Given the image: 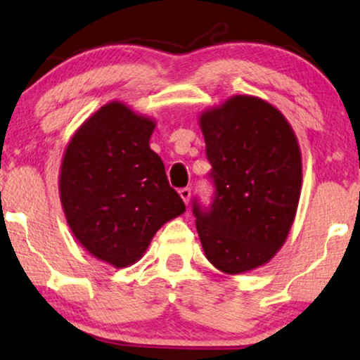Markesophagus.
Segmentation results:
<instances>
[{"label": "esophagus", "instance_id": "1", "mask_svg": "<svg viewBox=\"0 0 360 360\" xmlns=\"http://www.w3.org/2000/svg\"><path fill=\"white\" fill-rule=\"evenodd\" d=\"M179 193H180V196H181V200L185 201V205H188L190 196H191V190L188 188V186H185V188H180Z\"/></svg>", "mask_w": 360, "mask_h": 360}]
</instances>
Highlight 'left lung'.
<instances>
[{
	"mask_svg": "<svg viewBox=\"0 0 360 360\" xmlns=\"http://www.w3.org/2000/svg\"><path fill=\"white\" fill-rule=\"evenodd\" d=\"M213 198L193 200L206 259L224 274L267 264L292 228L302 190V154L277 108L233 96L200 117Z\"/></svg>",
	"mask_w": 360,
	"mask_h": 360,
	"instance_id": "1",
	"label": "left lung"
}]
</instances>
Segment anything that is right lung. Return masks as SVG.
I'll use <instances>...</instances> for the list:
<instances>
[{
	"mask_svg": "<svg viewBox=\"0 0 360 360\" xmlns=\"http://www.w3.org/2000/svg\"><path fill=\"white\" fill-rule=\"evenodd\" d=\"M154 127L110 103L75 132L62 160L60 200L73 236L117 269L139 260L157 231L185 211L149 147Z\"/></svg>",
	"mask_w": 360,
	"mask_h": 360,
	"instance_id": "right-lung-1",
	"label": "right lung"
}]
</instances>
